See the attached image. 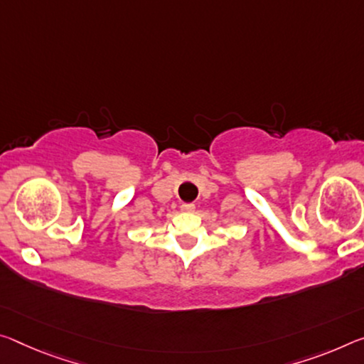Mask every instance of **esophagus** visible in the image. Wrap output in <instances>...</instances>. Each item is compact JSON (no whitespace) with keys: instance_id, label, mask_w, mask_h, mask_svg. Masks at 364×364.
Instances as JSON below:
<instances>
[{"instance_id":"esophagus-1","label":"esophagus","mask_w":364,"mask_h":364,"mask_svg":"<svg viewBox=\"0 0 364 364\" xmlns=\"http://www.w3.org/2000/svg\"><path fill=\"white\" fill-rule=\"evenodd\" d=\"M194 210H196L194 204H183L181 205V212H184V213H193Z\"/></svg>"}]
</instances>
